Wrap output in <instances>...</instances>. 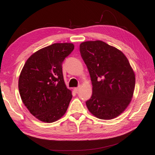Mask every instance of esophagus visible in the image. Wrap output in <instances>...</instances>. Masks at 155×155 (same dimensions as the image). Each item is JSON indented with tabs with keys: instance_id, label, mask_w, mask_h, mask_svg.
<instances>
[{
	"instance_id": "1",
	"label": "esophagus",
	"mask_w": 155,
	"mask_h": 155,
	"mask_svg": "<svg viewBox=\"0 0 155 155\" xmlns=\"http://www.w3.org/2000/svg\"><path fill=\"white\" fill-rule=\"evenodd\" d=\"M79 89H80V87H74V91H75V92H78V91H79Z\"/></svg>"
}]
</instances>
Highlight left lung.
I'll return each mask as SVG.
<instances>
[{
  "instance_id": "left-lung-1",
  "label": "left lung",
  "mask_w": 155,
  "mask_h": 155,
  "mask_svg": "<svg viewBox=\"0 0 155 155\" xmlns=\"http://www.w3.org/2000/svg\"><path fill=\"white\" fill-rule=\"evenodd\" d=\"M80 52L92 84V95L86 101L91 114L102 120L118 116L130 103L135 73L122 51L103 41H84Z\"/></svg>"
}]
</instances>
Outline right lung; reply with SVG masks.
Returning a JSON list of instances; mask_svg holds the SVG:
<instances>
[{"mask_svg":"<svg viewBox=\"0 0 155 155\" xmlns=\"http://www.w3.org/2000/svg\"><path fill=\"white\" fill-rule=\"evenodd\" d=\"M74 48L71 43H56L39 50L26 61L18 88L21 99L36 118L55 122L66 112L72 98L65 85L62 64Z\"/></svg>","mask_w":155,"mask_h":155,"instance_id":"right-lung-1","label":"right lung"}]
</instances>
